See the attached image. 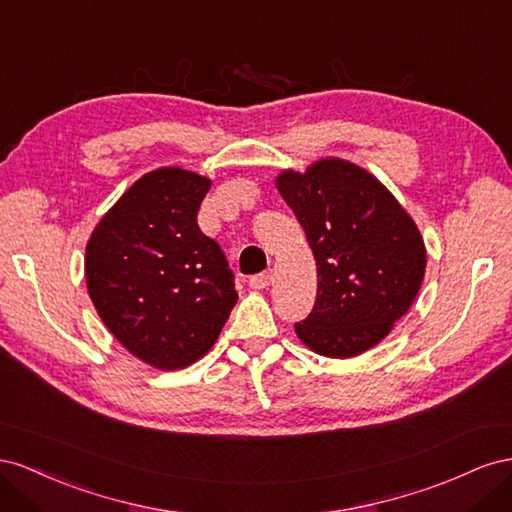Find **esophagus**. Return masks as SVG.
<instances>
[{
    "mask_svg": "<svg viewBox=\"0 0 512 512\" xmlns=\"http://www.w3.org/2000/svg\"><path fill=\"white\" fill-rule=\"evenodd\" d=\"M270 283H272V274L270 272L255 274V276H251V281H248V285H251L253 289H266V287H270Z\"/></svg>",
    "mask_w": 512,
    "mask_h": 512,
    "instance_id": "34e87169",
    "label": "esophagus"
}]
</instances>
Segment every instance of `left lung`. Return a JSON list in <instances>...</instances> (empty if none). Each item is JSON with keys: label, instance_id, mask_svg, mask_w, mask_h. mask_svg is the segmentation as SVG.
Masks as SVG:
<instances>
[{"label": "left lung", "instance_id": "8db88e82", "mask_svg": "<svg viewBox=\"0 0 512 512\" xmlns=\"http://www.w3.org/2000/svg\"><path fill=\"white\" fill-rule=\"evenodd\" d=\"M276 188L317 261V300L296 324L298 339L328 358L367 352L407 313L425 279L416 223L382 182L341 158L283 171Z\"/></svg>", "mask_w": 512, "mask_h": 512}]
</instances>
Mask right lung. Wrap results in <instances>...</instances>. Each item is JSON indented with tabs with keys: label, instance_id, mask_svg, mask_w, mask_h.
Segmentation results:
<instances>
[{
	"label": "right lung",
	"instance_id": "1",
	"mask_svg": "<svg viewBox=\"0 0 512 512\" xmlns=\"http://www.w3.org/2000/svg\"><path fill=\"white\" fill-rule=\"evenodd\" d=\"M210 186L180 167L145 173L85 246L100 319L130 354L163 371L208 354L238 300L225 253L197 225Z\"/></svg>",
	"mask_w": 512,
	"mask_h": 512
}]
</instances>
